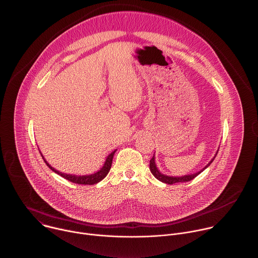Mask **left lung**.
Listing matches in <instances>:
<instances>
[{"label": "left lung", "instance_id": "8db88e82", "mask_svg": "<svg viewBox=\"0 0 258 258\" xmlns=\"http://www.w3.org/2000/svg\"><path fill=\"white\" fill-rule=\"evenodd\" d=\"M218 151H219V150H218ZM216 156H217V154L215 155V157L209 162V164H208L204 169H202L201 171H199V172H197V173H195V174H190V175L188 174V175H184V176H180V177H174V176H167V175L162 174V173L160 172V171L158 170L157 166H156V163H155V156H153V158L150 160V170H151L152 174H153L158 180H160V181H162V182H164V183H166V184H173V183H177V182H186V181L192 180L195 177H197L199 174H201L206 168H208V167L212 164V162L214 161V159L216 158Z\"/></svg>", "mask_w": 258, "mask_h": 258}]
</instances>
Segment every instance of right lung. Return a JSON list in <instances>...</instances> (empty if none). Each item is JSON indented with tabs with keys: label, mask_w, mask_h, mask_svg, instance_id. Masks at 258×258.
Returning <instances> with one entry per match:
<instances>
[{
	"label": "right lung",
	"mask_w": 258,
	"mask_h": 258,
	"mask_svg": "<svg viewBox=\"0 0 258 258\" xmlns=\"http://www.w3.org/2000/svg\"><path fill=\"white\" fill-rule=\"evenodd\" d=\"M116 152V150H114L112 153H110L108 156H107V158H106V160H105V163H104V165L102 166V168L99 170V171H97L96 173H94V174H89V175H80V176H78V175H72V174H66V173H61V172H59V171H57V170H55L53 167H51L46 161H45V159H44V157L42 156V159H43V161L45 162V164L53 171V172H55L56 174H58V175H60L61 177H63L64 179H67V180H69V181H71V182H73V183H78V184H88V185H93V184H96V183H98L99 181H101L103 178H105V176L108 174V172H109V170H110V168H111V164H112V159H113V155H114V153Z\"/></svg>",
	"instance_id": "1"
}]
</instances>
